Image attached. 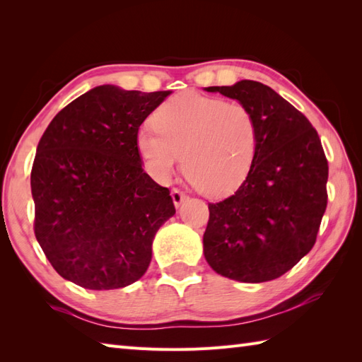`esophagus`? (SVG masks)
I'll list each match as a JSON object with an SVG mask.
<instances>
[{
  "label": "esophagus",
  "instance_id": "esophagus-1",
  "mask_svg": "<svg viewBox=\"0 0 362 362\" xmlns=\"http://www.w3.org/2000/svg\"><path fill=\"white\" fill-rule=\"evenodd\" d=\"M172 199H173V204H175V207L178 209L184 202H186L187 199V195H184L181 190H178V189H173L172 190Z\"/></svg>",
  "mask_w": 362,
  "mask_h": 362
}]
</instances>
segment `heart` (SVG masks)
<instances>
[{"label": "heart", "instance_id": "1", "mask_svg": "<svg viewBox=\"0 0 362 362\" xmlns=\"http://www.w3.org/2000/svg\"><path fill=\"white\" fill-rule=\"evenodd\" d=\"M153 128L136 134L148 173L170 181L178 167L209 197H223L245 181L254 163L259 127L243 103L182 91L160 103Z\"/></svg>", "mask_w": 362, "mask_h": 362}]
</instances>
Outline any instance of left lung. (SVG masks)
Listing matches in <instances>:
<instances>
[{
	"mask_svg": "<svg viewBox=\"0 0 362 362\" xmlns=\"http://www.w3.org/2000/svg\"><path fill=\"white\" fill-rule=\"evenodd\" d=\"M252 111L259 142L246 180L209 204L203 237L216 274L260 284L290 271L316 242L327 207L328 164L317 132L272 88L254 80L207 86Z\"/></svg>",
	"mask_w": 362,
	"mask_h": 362,
	"instance_id": "obj_1",
	"label": "left lung"
}]
</instances>
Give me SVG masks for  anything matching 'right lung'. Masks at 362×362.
<instances>
[{
    "instance_id": "add662e5",
    "label": "right lung",
    "mask_w": 362,
    "mask_h": 362,
    "mask_svg": "<svg viewBox=\"0 0 362 362\" xmlns=\"http://www.w3.org/2000/svg\"><path fill=\"white\" fill-rule=\"evenodd\" d=\"M172 91L100 85L63 108L38 142L30 173L35 237L59 274L86 290H117L150 264L170 192L144 172L139 127Z\"/></svg>"
}]
</instances>
